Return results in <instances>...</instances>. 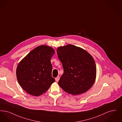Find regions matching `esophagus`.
<instances>
[{"mask_svg": "<svg viewBox=\"0 0 122 122\" xmlns=\"http://www.w3.org/2000/svg\"><path fill=\"white\" fill-rule=\"evenodd\" d=\"M59 80V76H58L55 78V81H58Z\"/></svg>", "mask_w": 122, "mask_h": 122, "instance_id": "esophagus-1", "label": "esophagus"}]
</instances>
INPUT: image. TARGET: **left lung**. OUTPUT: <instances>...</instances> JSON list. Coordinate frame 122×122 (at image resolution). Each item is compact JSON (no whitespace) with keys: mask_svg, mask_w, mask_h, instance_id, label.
Here are the masks:
<instances>
[{"mask_svg":"<svg viewBox=\"0 0 122 122\" xmlns=\"http://www.w3.org/2000/svg\"><path fill=\"white\" fill-rule=\"evenodd\" d=\"M57 54L64 68L58 85L72 95L85 93L95 82L97 69L92 56L80 47L71 44L58 47Z\"/></svg>","mask_w":122,"mask_h":122,"instance_id":"obj_1","label":"left lung"}]
</instances>
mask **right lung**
Returning <instances> with one entry per match:
<instances>
[{
	"label": "right lung",
	"mask_w": 122,
	"mask_h": 122,
	"mask_svg": "<svg viewBox=\"0 0 122 122\" xmlns=\"http://www.w3.org/2000/svg\"><path fill=\"white\" fill-rule=\"evenodd\" d=\"M54 54L52 47L37 46L18 64L16 74L18 81L27 93L39 96L48 90L55 79L52 77L51 59Z\"/></svg>",
	"instance_id": "1"
}]
</instances>
